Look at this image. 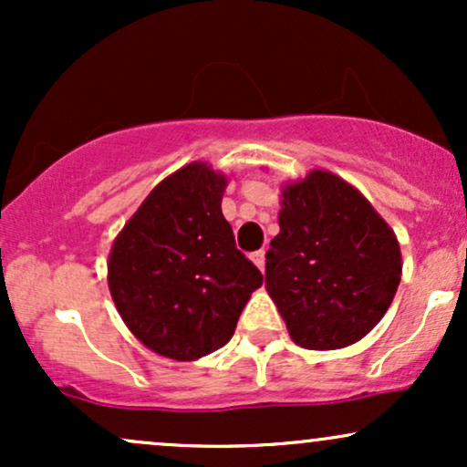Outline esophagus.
Masks as SVG:
<instances>
[{
    "label": "esophagus",
    "instance_id": "34e87169",
    "mask_svg": "<svg viewBox=\"0 0 467 467\" xmlns=\"http://www.w3.org/2000/svg\"><path fill=\"white\" fill-rule=\"evenodd\" d=\"M250 259L254 261V265L259 267L261 272H264V267H265V250H256V252H252Z\"/></svg>",
    "mask_w": 467,
    "mask_h": 467
}]
</instances>
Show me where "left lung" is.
<instances>
[{
	"label": "left lung",
	"mask_w": 467,
	"mask_h": 467,
	"mask_svg": "<svg viewBox=\"0 0 467 467\" xmlns=\"http://www.w3.org/2000/svg\"><path fill=\"white\" fill-rule=\"evenodd\" d=\"M265 252V287L296 345L349 347L387 314L401 278L400 244L364 197L327 171L283 191Z\"/></svg>",
	"instance_id": "1"
}]
</instances>
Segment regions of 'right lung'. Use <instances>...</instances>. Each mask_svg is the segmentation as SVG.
I'll use <instances>...</instances> for the list:
<instances>
[{"mask_svg": "<svg viewBox=\"0 0 467 467\" xmlns=\"http://www.w3.org/2000/svg\"><path fill=\"white\" fill-rule=\"evenodd\" d=\"M226 178L208 164L149 192L111 248L109 292L131 334L173 360L222 349L264 276L234 245L222 213Z\"/></svg>", "mask_w": 467, "mask_h": 467, "instance_id": "obj_1", "label": "right lung"}]
</instances>
